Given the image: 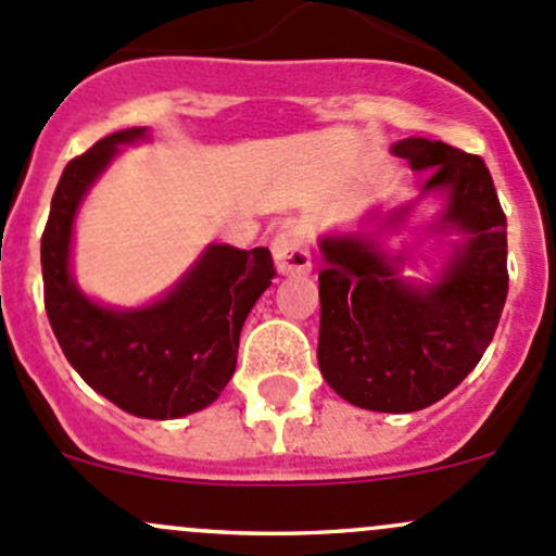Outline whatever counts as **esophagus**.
<instances>
[{
    "label": "esophagus",
    "instance_id": "esophagus-1",
    "mask_svg": "<svg viewBox=\"0 0 556 556\" xmlns=\"http://www.w3.org/2000/svg\"><path fill=\"white\" fill-rule=\"evenodd\" d=\"M271 255L274 266L282 277H301V274L312 271L309 244H306L301 228H285L282 233H277V239L271 242Z\"/></svg>",
    "mask_w": 556,
    "mask_h": 556
}]
</instances>
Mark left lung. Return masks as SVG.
Masks as SVG:
<instances>
[{
  "label": "left lung",
  "mask_w": 556,
  "mask_h": 556,
  "mask_svg": "<svg viewBox=\"0 0 556 556\" xmlns=\"http://www.w3.org/2000/svg\"><path fill=\"white\" fill-rule=\"evenodd\" d=\"M397 159L425 172V195H444L430 226L463 233L433 282H412L401 268L412 255L384 250L412 204L377 223V233L319 239V344L325 382L368 412H419L463 382L495 336L508 295L506 215L479 155L425 137L392 144Z\"/></svg>",
  "instance_id": "1"
}]
</instances>
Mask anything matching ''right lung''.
I'll return each mask as SVG.
<instances>
[{
	"instance_id": "right-lung-1",
	"label": "right lung",
	"mask_w": 556,
	"mask_h": 556,
	"mask_svg": "<svg viewBox=\"0 0 556 556\" xmlns=\"http://www.w3.org/2000/svg\"><path fill=\"white\" fill-rule=\"evenodd\" d=\"M148 137V128L115 131L66 164L42 233L45 312L83 382L134 417L177 419L220 397L247 314L277 271L266 247L210 244L172 290L137 309L104 306L77 288V210L121 144Z\"/></svg>"
}]
</instances>
